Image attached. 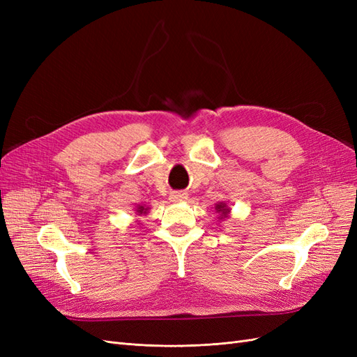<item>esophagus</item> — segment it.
<instances>
[{"mask_svg":"<svg viewBox=\"0 0 357 357\" xmlns=\"http://www.w3.org/2000/svg\"><path fill=\"white\" fill-rule=\"evenodd\" d=\"M169 199L172 202H183L188 199V193L186 192H172L169 195Z\"/></svg>","mask_w":357,"mask_h":357,"instance_id":"1","label":"esophagus"}]
</instances>
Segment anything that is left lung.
Masks as SVG:
<instances>
[{
	"instance_id": "obj_1",
	"label": "left lung",
	"mask_w": 357,
	"mask_h": 357,
	"mask_svg": "<svg viewBox=\"0 0 357 357\" xmlns=\"http://www.w3.org/2000/svg\"><path fill=\"white\" fill-rule=\"evenodd\" d=\"M215 210H218V213H220V218L219 219H223V218H228V214H229V208H228V205H226L225 202H219L218 205H215Z\"/></svg>"
}]
</instances>
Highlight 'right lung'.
<instances>
[{
  "instance_id": "1",
  "label": "right lung",
  "mask_w": 357,
  "mask_h": 357,
  "mask_svg": "<svg viewBox=\"0 0 357 357\" xmlns=\"http://www.w3.org/2000/svg\"><path fill=\"white\" fill-rule=\"evenodd\" d=\"M137 213H138V215H142V214H146L147 213V208H144L143 205H139V207L137 208Z\"/></svg>"
}]
</instances>
